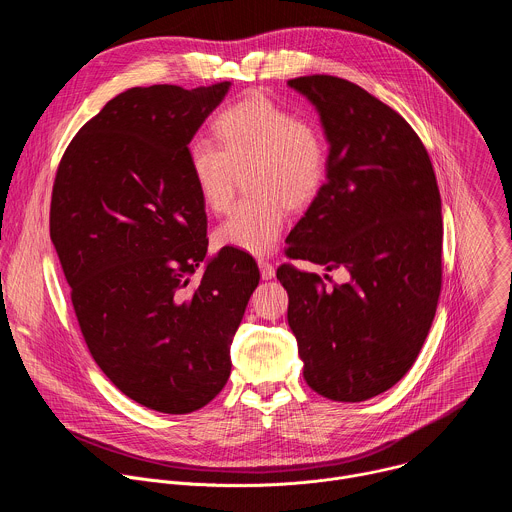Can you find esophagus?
<instances>
[{
    "label": "esophagus",
    "mask_w": 512,
    "mask_h": 512,
    "mask_svg": "<svg viewBox=\"0 0 512 512\" xmlns=\"http://www.w3.org/2000/svg\"><path fill=\"white\" fill-rule=\"evenodd\" d=\"M259 271H261V277L263 279H273L275 277V267L269 263V261H259Z\"/></svg>",
    "instance_id": "obj_1"
}]
</instances>
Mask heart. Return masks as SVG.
Wrapping results in <instances>:
<instances>
[{
  "label": "heart",
  "mask_w": 512,
  "mask_h": 512,
  "mask_svg": "<svg viewBox=\"0 0 512 512\" xmlns=\"http://www.w3.org/2000/svg\"><path fill=\"white\" fill-rule=\"evenodd\" d=\"M218 146L206 137L188 143V172L202 204L212 212L229 208L239 174L251 198L233 206L216 227L218 247L249 255L269 253L283 229L285 204L308 206L328 170V143L322 129L296 117L267 95L253 93L227 105L214 119Z\"/></svg>",
  "instance_id": "b5f03b06"
}]
</instances>
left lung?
Here are the masks:
<instances>
[{"mask_svg": "<svg viewBox=\"0 0 512 512\" xmlns=\"http://www.w3.org/2000/svg\"><path fill=\"white\" fill-rule=\"evenodd\" d=\"M320 113L326 182L289 233V257L344 267L346 283L277 269L304 379L344 403L385 393L415 362L442 289V198L425 145L358 85L312 75L287 81Z\"/></svg>", "mask_w": 512, "mask_h": 512, "instance_id": "obj_1", "label": "left lung"}]
</instances>
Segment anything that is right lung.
Here are the masks:
<instances>
[{
	"label": "right lung",
	"mask_w": 512,
	"mask_h": 512,
	"mask_svg": "<svg viewBox=\"0 0 512 512\" xmlns=\"http://www.w3.org/2000/svg\"><path fill=\"white\" fill-rule=\"evenodd\" d=\"M229 87L117 95L72 137L52 188L50 239L83 338L123 395L160 413H192L221 393L259 283L247 253L206 261V212L186 160Z\"/></svg>",
	"instance_id": "right-lung-1"
}]
</instances>
